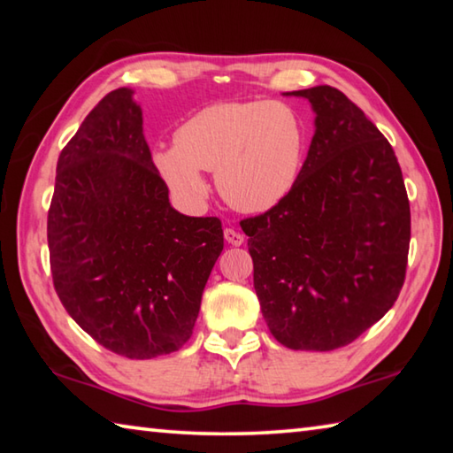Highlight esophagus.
<instances>
[{
	"label": "esophagus",
	"instance_id": "34e87169",
	"mask_svg": "<svg viewBox=\"0 0 453 453\" xmlns=\"http://www.w3.org/2000/svg\"><path fill=\"white\" fill-rule=\"evenodd\" d=\"M224 237H226V242L229 245H242L243 243V235L240 232H235V229H232V227L224 229Z\"/></svg>",
	"mask_w": 453,
	"mask_h": 453
}]
</instances>
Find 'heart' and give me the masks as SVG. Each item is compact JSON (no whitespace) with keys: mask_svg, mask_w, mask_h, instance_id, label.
Here are the masks:
<instances>
[{"mask_svg":"<svg viewBox=\"0 0 453 453\" xmlns=\"http://www.w3.org/2000/svg\"><path fill=\"white\" fill-rule=\"evenodd\" d=\"M305 124L283 102H216L175 132V145L153 151V164L183 202L208 194L202 172L235 210L259 213L280 205L296 188L305 156Z\"/></svg>","mask_w":453,"mask_h":453,"instance_id":"b5f03b06","label":"heart"}]
</instances>
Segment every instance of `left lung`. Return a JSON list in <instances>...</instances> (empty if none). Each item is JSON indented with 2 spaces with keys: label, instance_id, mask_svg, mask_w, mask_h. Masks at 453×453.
<instances>
[{
  "label": "left lung",
  "instance_id": "8db88e82",
  "mask_svg": "<svg viewBox=\"0 0 453 453\" xmlns=\"http://www.w3.org/2000/svg\"><path fill=\"white\" fill-rule=\"evenodd\" d=\"M316 113L300 180L280 205L242 221L272 335L289 349L348 346L400 296L410 202L392 145L329 86L288 91Z\"/></svg>",
  "mask_w": 453,
  "mask_h": 453
}]
</instances>
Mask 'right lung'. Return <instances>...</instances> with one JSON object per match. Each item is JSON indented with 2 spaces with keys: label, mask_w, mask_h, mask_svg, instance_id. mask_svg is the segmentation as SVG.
<instances>
[{
  "label": "right lung",
  "mask_w": 453,
  "mask_h": 453,
  "mask_svg": "<svg viewBox=\"0 0 453 453\" xmlns=\"http://www.w3.org/2000/svg\"><path fill=\"white\" fill-rule=\"evenodd\" d=\"M132 96L110 91L61 150L48 243L75 324L113 354L151 359L191 337L224 229L172 208Z\"/></svg>",
  "instance_id": "1"
}]
</instances>
